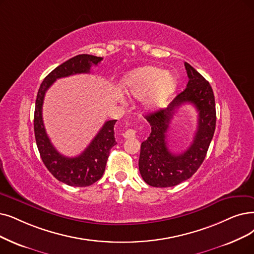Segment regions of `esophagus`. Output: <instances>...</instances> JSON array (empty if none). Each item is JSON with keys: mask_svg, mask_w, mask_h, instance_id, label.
<instances>
[{"mask_svg": "<svg viewBox=\"0 0 254 254\" xmlns=\"http://www.w3.org/2000/svg\"><path fill=\"white\" fill-rule=\"evenodd\" d=\"M135 134H136V131L134 129H128L123 133V136L125 138H133L135 137Z\"/></svg>", "mask_w": 254, "mask_h": 254, "instance_id": "34e87169", "label": "esophagus"}]
</instances>
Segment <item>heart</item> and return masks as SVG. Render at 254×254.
<instances>
[{
    "mask_svg": "<svg viewBox=\"0 0 254 254\" xmlns=\"http://www.w3.org/2000/svg\"><path fill=\"white\" fill-rule=\"evenodd\" d=\"M122 87L131 98H145V107L155 110L164 105L174 92L176 78L158 67L144 66L127 74L122 81Z\"/></svg>",
    "mask_w": 254,
    "mask_h": 254,
    "instance_id": "heart-1",
    "label": "heart"
}]
</instances>
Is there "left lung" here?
<instances>
[{"label":"left lung","mask_w":254,"mask_h":254,"mask_svg":"<svg viewBox=\"0 0 254 254\" xmlns=\"http://www.w3.org/2000/svg\"><path fill=\"white\" fill-rule=\"evenodd\" d=\"M186 89L165 109L145 116L151 126L149 137L141 143L138 160L139 173L151 187L169 188L179 185L196 173L203 162L216 129L215 96L205 78L188 63ZM190 103L198 111V126L191 146L176 156L168 150L166 132L176 109Z\"/></svg>","instance_id":"8db88e82"}]
</instances>
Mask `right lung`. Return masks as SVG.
<instances>
[{
    "label": "right lung",
    "mask_w": 254,
    "mask_h": 254,
    "mask_svg": "<svg viewBox=\"0 0 254 254\" xmlns=\"http://www.w3.org/2000/svg\"><path fill=\"white\" fill-rule=\"evenodd\" d=\"M102 57L88 54L77 55L54 68L38 89L34 111V133L40 157L49 172L57 180L70 187H88L103 176L110 149L116 144L115 124L117 120L105 122L87 148L76 157H66L55 149L47 135L43 121V103L46 92L59 78L90 73Z\"/></svg>",
    "instance_id": "add662e5"
}]
</instances>
